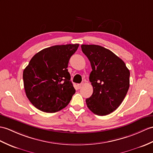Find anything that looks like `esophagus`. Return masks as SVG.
I'll use <instances>...</instances> for the list:
<instances>
[{
  "label": "esophagus",
  "instance_id": "1",
  "mask_svg": "<svg viewBox=\"0 0 153 153\" xmlns=\"http://www.w3.org/2000/svg\"><path fill=\"white\" fill-rule=\"evenodd\" d=\"M82 84H81V83H79V84H77V88H81V87H82Z\"/></svg>",
  "mask_w": 153,
  "mask_h": 153
}]
</instances>
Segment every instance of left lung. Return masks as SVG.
Masks as SVG:
<instances>
[{
    "label": "left lung",
    "mask_w": 153,
    "mask_h": 153,
    "mask_svg": "<svg viewBox=\"0 0 153 153\" xmlns=\"http://www.w3.org/2000/svg\"><path fill=\"white\" fill-rule=\"evenodd\" d=\"M91 62L89 80L93 93L86 99L94 114L107 115L121 104L130 87V71L123 60L112 51L98 45H81Z\"/></svg>",
    "instance_id": "left-lung-1"
}]
</instances>
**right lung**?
<instances>
[{
  "mask_svg": "<svg viewBox=\"0 0 153 153\" xmlns=\"http://www.w3.org/2000/svg\"><path fill=\"white\" fill-rule=\"evenodd\" d=\"M79 44L51 46L34 55L23 74L27 97L34 107L55 113L68 105L76 90L68 65Z\"/></svg>",
  "mask_w": 153,
  "mask_h": 153,
  "instance_id": "add662e5",
  "label": "right lung"
}]
</instances>
